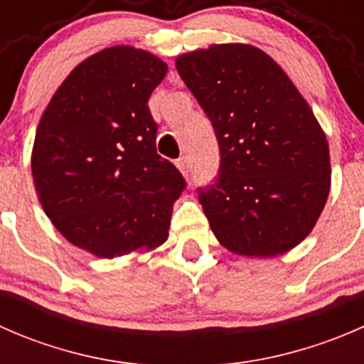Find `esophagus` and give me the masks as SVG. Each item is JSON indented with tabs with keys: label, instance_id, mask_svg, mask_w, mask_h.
<instances>
[{
	"label": "esophagus",
	"instance_id": "34e87169",
	"mask_svg": "<svg viewBox=\"0 0 364 364\" xmlns=\"http://www.w3.org/2000/svg\"><path fill=\"white\" fill-rule=\"evenodd\" d=\"M176 167H178V171L181 172L183 176L188 174V161H186V159H179V160H176Z\"/></svg>",
	"mask_w": 364,
	"mask_h": 364
}]
</instances>
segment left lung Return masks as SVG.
Instances as JSON below:
<instances>
[{"label":"left lung","instance_id":"1","mask_svg":"<svg viewBox=\"0 0 364 364\" xmlns=\"http://www.w3.org/2000/svg\"><path fill=\"white\" fill-rule=\"evenodd\" d=\"M220 146V174L199 200L213 234L243 257H278L314 230L331 160L321 123L280 65L250 43L176 58Z\"/></svg>","mask_w":364,"mask_h":364}]
</instances>
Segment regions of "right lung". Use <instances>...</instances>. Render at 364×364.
Instances as JSON below:
<instances>
[{"mask_svg": "<svg viewBox=\"0 0 364 364\" xmlns=\"http://www.w3.org/2000/svg\"><path fill=\"white\" fill-rule=\"evenodd\" d=\"M167 70L149 50L102 49L65 77L38 121L36 197L61 236L95 257L151 252L168 237L185 181L156 153L148 107Z\"/></svg>", "mask_w": 364, "mask_h": 364, "instance_id": "right-lung-1", "label": "right lung"}]
</instances>
